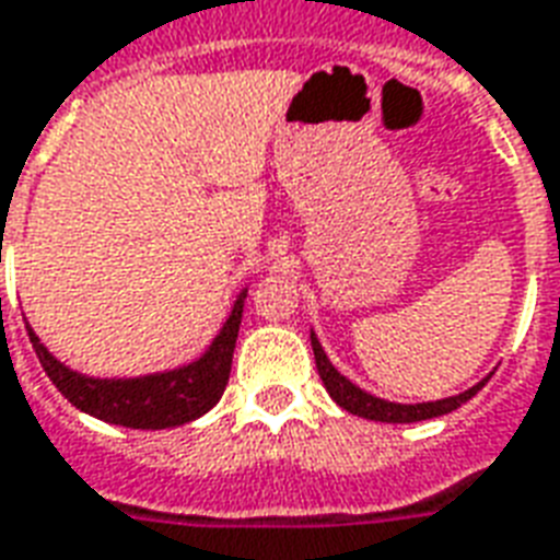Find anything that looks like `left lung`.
Segmentation results:
<instances>
[{
    "mask_svg": "<svg viewBox=\"0 0 560 560\" xmlns=\"http://www.w3.org/2000/svg\"><path fill=\"white\" fill-rule=\"evenodd\" d=\"M312 350H314V362H317V371H320V380L326 385V392L332 397L335 404L347 412H353L359 418H371V421H385V424H412V421H428V418L448 416L457 407H463L466 400L478 395L480 388L487 385L490 376H483L480 383H475L466 392L459 395L442 397V400H428V404H395V400H385V397H376L371 392H364L355 383H350L347 376L329 362V355L317 341V335L312 329Z\"/></svg>",
    "mask_w": 560,
    "mask_h": 560,
    "instance_id": "8db88e82",
    "label": "left lung"
}]
</instances>
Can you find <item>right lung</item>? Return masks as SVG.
<instances>
[{
  "label": "right lung",
  "mask_w": 560,
  "mask_h": 560,
  "mask_svg": "<svg viewBox=\"0 0 560 560\" xmlns=\"http://www.w3.org/2000/svg\"><path fill=\"white\" fill-rule=\"evenodd\" d=\"M246 293L248 288L237 293V300L231 305V314L222 323L217 338L207 343L205 353L192 359V362L177 364V368H168V371H156V374H82V371H73V368H68V364L49 353L28 323L26 332L52 385L80 412L101 418L106 424L132 430L180 428V424H189V421L210 412L219 404L222 392H225Z\"/></svg>",
  "instance_id": "obj_1"
}]
</instances>
